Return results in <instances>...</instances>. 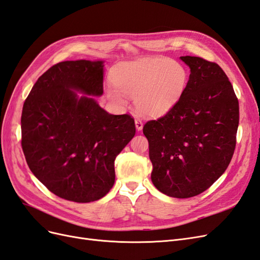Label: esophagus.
<instances>
[{"mask_svg": "<svg viewBox=\"0 0 260 260\" xmlns=\"http://www.w3.org/2000/svg\"><path fill=\"white\" fill-rule=\"evenodd\" d=\"M135 123H136V128H137L138 131H141V130L143 129V122H142V120L136 119V120H135Z\"/></svg>", "mask_w": 260, "mask_h": 260, "instance_id": "34e87169", "label": "esophagus"}]
</instances>
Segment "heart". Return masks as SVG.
Segmentation results:
<instances>
[{
    "instance_id": "1",
    "label": "heart",
    "mask_w": 260,
    "mask_h": 260,
    "mask_svg": "<svg viewBox=\"0 0 260 260\" xmlns=\"http://www.w3.org/2000/svg\"><path fill=\"white\" fill-rule=\"evenodd\" d=\"M105 92L114 103L124 105L125 96L137 98L139 111L147 116L167 114L182 95L187 83L184 66L169 58H145L120 62L114 67Z\"/></svg>"
}]
</instances>
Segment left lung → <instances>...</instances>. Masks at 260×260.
<instances>
[{
    "label": "left lung",
    "mask_w": 260,
    "mask_h": 260,
    "mask_svg": "<svg viewBox=\"0 0 260 260\" xmlns=\"http://www.w3.org/2000/svg\"><path fill=\"white\" fill-rule=\"evenodd\" d=\"M190 67L185 90L159 119L143 127L153 165L152 182L170 198L196 196L229 166L237 143L239 101L216 62L181 56Z\"/></svg>",
    "instance_id": "1"
}]
</instances>
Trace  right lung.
<instances>
[{
    "label": "right lung",
    "mask_w": 260,
    "mask_h": 260,
    "mask_svg": "<svg viewBox=\"0 0 260 260\" xmlns=\"http://www.w3.org/2000/svg\"><path fill=\"white\" fill-rule=\"evenodd\" d=\"M103 60L58 62L39 78L23 103L21 146L28 166L67 201L105 196L115 183L116 157L136 135L130 115L108 114L93 98L103 94Z\"/></svg>",
    "instance_id": "right-lung-1"
}]
</instances>
